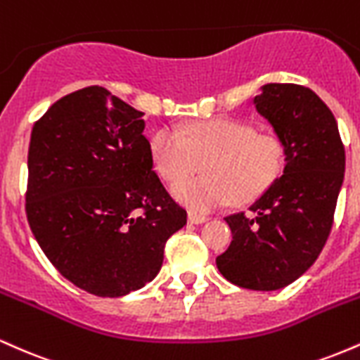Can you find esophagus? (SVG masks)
<instances>
[{"label": "esophagus", "instance_id": "34e87169", "mask_svg": "<svg viewBox=\"0 0 360 360\" xmlns=\"http://www.w3.org/2000/svg\"><path fill=\"white\" fill-rule=\"evenodd\" d=\"M188 221L193 223V225H200V223L208 221V218L201 217V214H196V213H189L188 214Z\"/></svg>", "mask_w": 360, "mask_h": 360}]
</instances>
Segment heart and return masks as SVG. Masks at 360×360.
I'll use <instances>...</instances> for the list:
<instances>
[{"instance_id": "obj_1", "label": "heart", "mask_w": 360, "mask_h": 360, "mask_svg": "<svg viewBox=\"0 0 360 360\" xmlns=\"http://www.w3.org/2000/svg\"><path fill=\"white\" fill-rule=\"evenodd\" d=\"M150 154L169 184L205 162L206 176L172 188L176 200L196 213L213 212L232 200L237 205L257 200L278 183L286 164V146L278 134L257 131L233 118L160 128L150 139Z\"/></svg>"}]
</instances>
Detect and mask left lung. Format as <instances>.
<instances>
[{"label": "left lung", "mask_w": 360, "mask_h": 360, "mask_svg": "<svg viewBox=\"0 0 360 360\" xmlns=\"http://www.w3.org/2000/svg\"><path fill=\"white\" fill-rule=\"evenodd\" d=\"M254 105L283 139L286 166L250 213L225 218L233 240L217 267L237 286L276 291L304 274L325 247L344 183L345 150L335 117L309 88L271 82Z\"/></svg>", "instance_id": "obj_1"}]
</instances>
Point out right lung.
Here are the masks:
<instances>
[{"mask_svg": "<svg viewBox=\"0 0 360 360\" xmlns=\"http://www.w3.org/2000/svg\"><path fill=\"white\" fill-rule=\"evenodd\" d=\"M142 111L101 86L37 120L25 212L52 266L77 288L118 298L150 283L188 213L154 171Z\"/></svg>", "mask_w": 360, "mask_h": 360, "instance_id": "add662e5", "label": "right lung"}]
</instances>
